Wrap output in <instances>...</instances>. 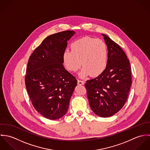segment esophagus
I'll return each instance as SVG.
<instances>
[{"label":"esophagus","instance_id":"34e87169","mask_svg":"<svg viewBox=\"0 0 150 150\" xmlns=\"http://www.w3.org/2000/svg\"><path fill=\"white\" fill-rule=\"evenodd\" d=\"M77 84H78L79 85H84V81H82V80H77Z\"/></svg>","mask_w":150,"mask_h":150}]
</instances>
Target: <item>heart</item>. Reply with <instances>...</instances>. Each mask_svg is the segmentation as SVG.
Masks as SVG:
<instances>
[{
  "label": "heart",
  "mask_w": 150,
  "mask_h": 150,
  "mask_svg": "<svg viewBox=\"0 0 150 150\" xmlns=\"http://www.w3.org/2000/svg\"><path fill=\"white\" fill-rule=\"evenodd\" d=\"M70 48L71 51L66 50L63 54L64 64L69 71L75 72L82 64L84 67L80 75L84 77L89 74L98 76L105 70L108 51L103 40L86 36L73 42Z\"/></svg>",
  "instance_id": "1"
}]
</instances>
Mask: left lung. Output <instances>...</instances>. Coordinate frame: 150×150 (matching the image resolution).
<instances>
[{
    "label": "left lung",
    "instance_id": "obj_1",
    "mask_svg": "<svg viewBox=\"0 0 150 150\" xmlns=\"http://www.w3.org/2000/svg\"><path fill=\"white\" fill-rule=\"evenodd\" d=\"M108 50L107 67L97 77L87 80L86 94L92 110L109 117L124 106L132 85L131 67L127 56L117 44L102 34Z\"/></svg>",
    "mask_w": 150,
    "mask_h": 150
}]
</instances>
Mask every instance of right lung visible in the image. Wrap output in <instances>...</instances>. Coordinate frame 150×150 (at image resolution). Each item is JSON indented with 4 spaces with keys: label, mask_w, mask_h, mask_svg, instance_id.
I'll list each match as a JSON object with an SVG mask.
<instances>
[{
    "label": "right lung",
    "mask_w": 150,
    "mask_h": 150,
    "mask_svg": "<svg viewBox=\"0 0 150 150\" xmlns=\"http://www.w3.org/2000/svg\"><path fill=\"white\" fill-rule=\"evenodd\" d=\"M74 33L65 30L48 36L28 62L25 77L28 93L36 110L50 120L66 114L77 84L76 77L62 64L67 41Z\"/></svg>",
    "instance_id": "obj_1"
}]
</instances>
